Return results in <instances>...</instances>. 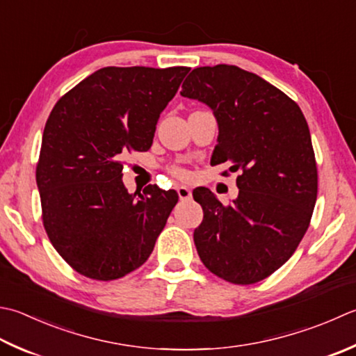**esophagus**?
<instances>
[{"label":"esophagus","mask_w":356,"mask_h":356,"mask_svg":"<svg viewBox=\"0 0 356 356\" xmlns=\"http://www.w3.org/2000/svg\"><path fill=\"white\" fill-rule=\"evenodd\" d=\"M177 194H179V197H180V200H188V199H191V190L188 186H177Z\"/></svg>","instance_id":"1"}]
</instances>
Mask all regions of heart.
Segmentation results:
<instances>
[{"mask_svg":"<svg viewBox=\"0 0 356 356\" xmlns=\"http://www.w3.org/2000/svg\"><path fill=\"white\" fill-rule=\"evenodd\" d=\"M172 172L176 174V176H179V177H186V171H184V170L176 168V170H172Z\"/></svg>","mask_w":356,"mask_h":356,"instance_id":"b5f03b06","label":"heart"}]
</instances>
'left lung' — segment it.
Returning <instances> with one entry per match:
<instances>
[{"mask_svg": "<svg viewBox=\"0 0 356 356\" xmlns=\"http://www.w3.org/2000/svg\"><path fill=\"white\" fill-rule=\"evenodd\" d=\"M180 95L205 103L218 120L211 165L241 171L229 205L208 188L193 191L204 210L194 229L199 257L228 282H259L290 259L310 224L318 170L309 124L290 97L238 66L193 69Z\"/></svg>", "mask_w": 356, "mask_h": 356, "instance_id": "left-lung-1", "label": "left lung"}]
</instances>
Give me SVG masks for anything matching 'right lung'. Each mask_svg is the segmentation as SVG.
<instances>
[{"label": "right lung", "mask_w": 356, "mask_h": 356, "mask_svg": "<svg viewBox=\"0 0 356 356\" xmlns=\"http://www.w3.org/2000/svg\"><path fill=\"white\" fill-rule=\"evenodd\" d=\"M190 67H103L86 76L49 115L37 185L43 225L76 273L113 281L154 250L179 196L148 185L129 194L123 159L151 148L156 124Z\"/></svg>", "instance_id": "1"}]
</instances>
